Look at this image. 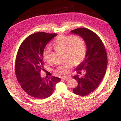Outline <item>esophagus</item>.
<instances>
[{
    "instance_id": "obj_1",
    "label": "esophagus",
    "mask_w": 121,
    "mask_h": 121,
    "mask_svg": "<svg viewBox=\"0 0 121 121\" xmlns=\"http://www.w3.org/2000/svg\"><path fill=\"white\" fill-rule=\"evenodd\" d=\"M70 77H70V76H65V77H63L62 78V79H64V80H68L69 79H70Z\"/></svg>"
}]
</instances>
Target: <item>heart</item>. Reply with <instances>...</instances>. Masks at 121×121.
Listing matches in <instances>:
<instances>
[{
    "label": "heart",
    "instance_id": "obj_1",
    "mask_svg": "<svg viewBox=\"0 0 121 121\" xmlns=\"http://www.w3.org/2000/svg\"><path fill=\"white\" fill-rule=\"evenodd\" d=\"M53 45L59 50H64L66 57L69 58L57 68V71L61 73H66L73 63L75 65L81 63L85 56V41L79 36H60L55 40ZM43 58L47 62H50V51H44Z\"/></svg>",
    "mask_w": 121,
    "mask_h": 121
}]
</instances>
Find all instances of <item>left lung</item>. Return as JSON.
<instances>
[{
  "instance_id": "obj_1",
  "label": "left lung",
  "mask_w": 121,
  "mask_h": 121,
  "mask_svg": "<svg viewBox=\"0 0 121 121\" xmlns=\"http://www.w3.org/2000/svg\"><path fill=\"white\" fill-rule=\"evenodd\" d=\"M84 40L86 45L85 58L76 67L77 73L85 70L83 76L75 75L73 78L78 82V85L73 89L77 95L86 96L98 87L105 76L107 66V53L103 43L97 34L86 28H79L71 31Z\"/></svg>"
}]
</instances>
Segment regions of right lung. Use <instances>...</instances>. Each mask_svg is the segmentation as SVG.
I'll use <instances>...</instances> for the list:
<instances>
[{"label":"right lung","instance_id":"obj_1","mask_svg":"<svg viewBox=\"0 0 121 121\" xmlns=\"http://www.w3.org/2000/svg\"><path fill=\"white\" fill-rule=\"evenodd\" d=\"M57 35L38 32L27 37L20 45L16 55L15 73L19 84L28 95L43 99L52 95L59 77L42 78L43 52L49 42Z\"/></svg>","mask_w":121,"mask_h":121}]
</instances>
